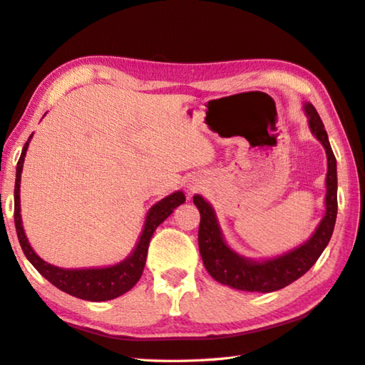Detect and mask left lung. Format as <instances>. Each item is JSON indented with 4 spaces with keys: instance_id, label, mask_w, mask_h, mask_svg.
I'll list each match as a JSON object with an SVG mask.
<instances>
[{
    "instance_id": "1",
    "label": "left lung",
    "mask_w": 365,
    "mask_h": 365,
    "mask_svg": "<svg viewBox=\"0 0 365 365\" xmlns=\"http://www.w3.org/2000/svg\"><path fill=\"white\" fill-rule=\"evenodd\" d=\"M305 112L308 115L312 133L324 145L329 162L327 173V195H325V216L317 227L313 237L289 253L265 260L253 262L231 251L222 239L216 216L207 200L200 195H194V205L200 211L199 227V250L207 272L217 282L232 287L242 292L269 293L284 288L304 276L310 269L325 247L329 245L333 235L336 214H338V177H336V158L327 137L322 120L313 105L307 103Z\"/></svg>"
}]
</instances>
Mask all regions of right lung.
<instances>
[{"label":"right lung","mask_w":365,"mask_h":365,"mask_svg":"<svg viewBox=\"0 0 365 365\" xmlns=\"http://www.w3.org/2000/svg\"><path fill=\"white\" fill-rule=\"evenodd\" d=\"M32 137V135H31ZM31 137L23 148V153L20 160L16 165V179H15V203H14V217H15V228L18 240L23 248L24 256L29 259V262L38 269V273L49 280L52 285L60 288L61 292L68 293L71 296H76L78 299H85V301L92 302H101V301H110L123 293L129 292L138 279L142 277L149 240H151L155 228L160 223L171 216V212L185 202V195L182 191H177L171 195H168L163 200L155 203L154 207L149 210L148 217L145 222V228L142 236H140L138 244L130 255L123 262L108 267V268H89V269H64L53 267L48 262H44L34 253L32 247L26 239L24 230L21 225V214H20V182H21V171H23V162L26 155V149L29 146Z\"/></svg>","instance_id":"add662e5"}]
</instances>
